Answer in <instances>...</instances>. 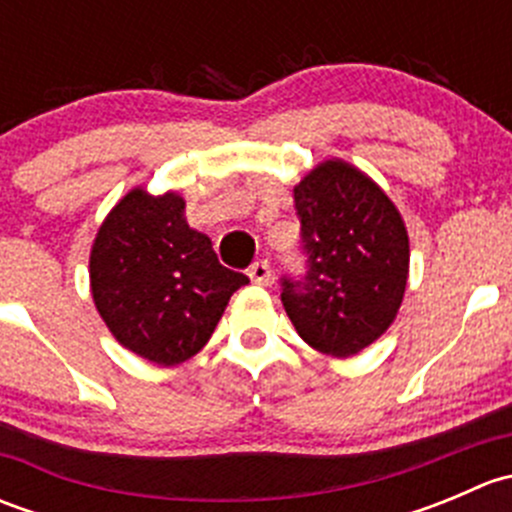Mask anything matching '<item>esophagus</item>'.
I'll return each mask as SVG.
<instances>
[{"label":"esophagus","mask_w":512,"mask_h":512,"mask_svg":"<svg viewBox=\"0 0 512 512\" xmlns=\"http://www.w3.org/2000/svg\"><path fill=\"white\" fill-rule=\"evenodd\" d=\"M247 275H250V280L255 282V285H262L267 287L272 282V270H270V262H255V265H250V270H247Z\"/></svg>","instance_id":"1"}]
</instances>
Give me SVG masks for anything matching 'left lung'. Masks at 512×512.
Wrapping results in <instances>:
<instances>
[{
  "label": "left lung",
  "mask_w": 512,
  "mask_h": 512,
  "mask_svg": "<svg viewBox=\"0 0 512 512\" xmlns=\"http://www.w3.org/2000/svg\"><path fill=\"white\" fill-rule=\"evenodd\" d=\"M309 272L282 282L299 337L337 359L359 354L394 324L409 282V232L379 183L342 158L294 185Z\"/></svg>",
  "instance_id": "obj_1"
}]
</instances>
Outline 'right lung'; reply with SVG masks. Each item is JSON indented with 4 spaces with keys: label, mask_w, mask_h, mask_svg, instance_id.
Wrapping results in <instances>:
<instances>
[{
    "label": "right lung",
    "mask_w": 512,
    "mask_h": 512,
    "mask_svg": "<svg viewBox=\"0 0 512 512\" xmlns=\"http://www.w3.org/2000/svg\"><path fill=\"white\" fill-rule=\"evenodd\" d=\"M91 297L121 347L158 366L188 361L208 344L232 292L247 277L220 265L213 240L185 220L175 190L133 188L96 232Z\"/></svg>",
    "instance_id": "1"
}]
</instances>
